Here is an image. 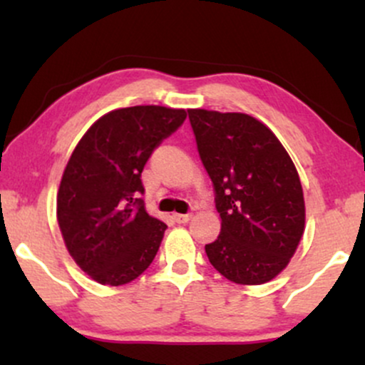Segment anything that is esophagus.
Instances as JSON below:
<instances>
[{
    "mask_svg": "<svg viewBox=\"0 0 365 365\" xmlns=\"http://www.w3.org/2000/svg\"><path fill=\"white\" fill-rule=\"evenodd\" d=\"M192 215H173V220L177 221V223H188L190 221Z\"/></svg>",
    "mask_w": 365,
    "mask_h": 365,
    "instance_id": "1",
    "label": "esophagus"
}]
</instances>
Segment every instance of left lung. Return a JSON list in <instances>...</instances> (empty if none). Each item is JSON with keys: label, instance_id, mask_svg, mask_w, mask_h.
I'll use <instances>...</instances> for the list:
<instances>
[{"label": "left lung", "instance_id": "left-lung-1", "mask_svg": "<svg viewBox=\"0 0 365 365\" xmlns=\"http://www.w3.org/2000/svg\"><path fill=\"white\" fill-rule=\"evenodd\" d=\"M197 150L221 216L209 262L230 282L262 284L288 266L305 226L292 158L262 121L245 113L188 110Z\"/></svg>", "mask_w": 365, "mask_h": 365}]
</instances>
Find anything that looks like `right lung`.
Instances as JSON below:
<instances>
[{"label":"right lung","instance_id":"obj_1","mask_svg":"<svg viewBox=\"0 0 365 365\" xmlns=\"http://www.w3.org/2000/svg\"><path fill=\"white\" fill-rule=\"evenodd\" d=\"M185 118V110L165 106L120 108L92 123L73 149L56 216L70 255L94 282L127 284L156 257L166 225L145 211L140 173Z\"/></svg>","mask_w":365,"mask_h":365}]
</instances>
